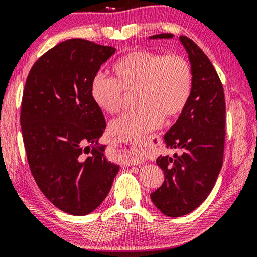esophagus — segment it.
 Returning <instances> with one entry per match:
<instances>
[{
    "label": "esophagus",
    "instance_id": "34e87169",
    "mask_svg": "<svg viewBox=\"0 0 257 257\" xmlns=\"http://www.w3.org/2000/svg\"><path fill=\"white\" fill-rule=\"evenodd\" d=\"M135 151L141 156L148 155V153L151 151V144L149 143V142H143L142 145H139V147L135 145Z\"/></svg>",
    "mask_w": 257,
    "mask_h": 257
}]
</instances>
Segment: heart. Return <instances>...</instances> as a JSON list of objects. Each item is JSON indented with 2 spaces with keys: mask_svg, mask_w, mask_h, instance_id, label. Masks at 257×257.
I'll return each instance as SVG.
<instances>
[{
  "mask_svg": "<svg viewBox=\"0 0 257 257\" xmlns=\"http://www.w3.org/2000/svg\"><path fill=\"white\" fill-rule=\"evenodd\" d=\"M114 78L98 72L91 82V98L106 114L121 109L122 91H136L139 109L110 122L114 139L139 141L158 127L164 118H173L185 109L193 87V70L185 57L134 51L113 67Z\"/></svg>",
  "mask_w": 257,
  "mask_h": 257,
  "instance_id": "1",
  "label": "heart"
}]
</instances>
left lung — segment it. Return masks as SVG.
<instances>
[{
  "mask_svg": "<svg viewBox=\"0 0 257 257\" xmlns=\"http://www.w3.org/2000/svg\"><path fill=\"white\" fill-rule=\"evenodd\" d=\"M173 37L162 33L149 39ZM179 41L188 54L193 87L185 109L164 135L166 148L179 153L157 158L165 180L150 195L156 208L173 218L194 211L211 193L223 166L226 123L223 85L212 63L189 38L180 36Z\"/></svg>",
  "mask_w": 257,
  "mask_h": 257,
  "instance_id": "8db88e82",
  "label": "left lung"
}]
</instances>
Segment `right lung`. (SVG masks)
I'll list each match as a JSON object with an SVG mask.
<instances>
[{
    "label": "right lung",
    "instance_id": "add662e5",
    "mask_svg": "<svg viewBox=\"0 0 257 257\" xmlns=\"http://www.w3.org/2000/svg\"><path fill=\"white\" fill-rule=\"evenodd\" d=\"M116 48L69 39L40 57L26 79L21 127L38 187L63 212L85 216L101 204L120 165L100 143L106 128L92 78Z\"/></svg>",
    "mask_w": 257,
    "mask_h": 257
}]
</instances>
